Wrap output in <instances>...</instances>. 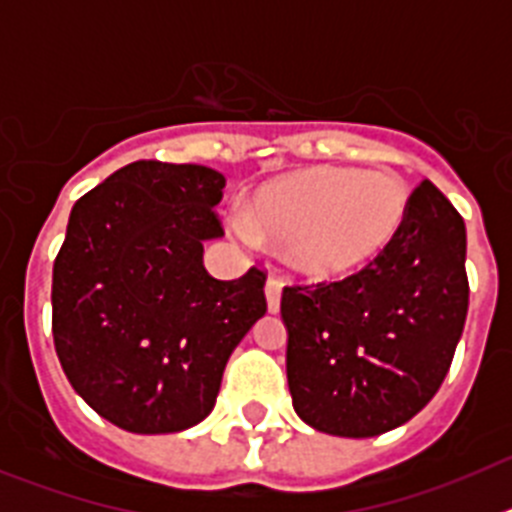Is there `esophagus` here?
Returning a JSON list of instances; mask_svg holds the SVG:
<instances>
[{
    "instance_id": "esophagus-1",
    "label": "esophagus",
    "mask_w": 512,
    "mask_h": 512,
    "mask_svg": "<svg viewBox=\"0 0 512 512\" xmlns=\"http://www.w3.org/2000/svg\"><path fill=\"white\" fill-rule=\"evenodd\" d=\"M266 305H269V312H279V302H282V282L274 277L266 279Z\"/></svg>"
}]
</instances>
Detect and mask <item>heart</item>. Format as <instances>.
Instances as JSON below:
<instances>
[{
  "label": "heart",
  "mask_w": 512,
  "mask_h": 512,
  "mask_svg": "<svg viewBox=\"0 0 512 512\" xmlns=\"http://www.w3.org/2000/svg\"><path fill=\"white\" fill-rule=\"evenodd\" d=\"M410 189L395 171L312 166L261 184L230 228L243 243L287 248L310 282H343L372 269L408 223Z\"/></svg>",
  "instance_id": "b5f03b06"
}]
</instances>
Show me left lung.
<instances>
[{
	"label": "left lung",
	"mask_w": 512,
	"mask_h": 512,
	"mask_svg": "<svg viewBox=\"0 0 512 512\" xmlns=\"http://www.w3.org/2000/svg\"><path fill=\"white\" fill-rule=\"evenodd\" d=\"M467 228L423 182L408 223L372 269L284 287L287 382L310 428L369 438L408 423L449 372L469 307Z\"/></svg>",
	"instance_id": "obj_1"
}]
</instances>
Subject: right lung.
I'll use <instances>...</instances> for the list:
<instances>
[{
    "instance_id": "1",
    "label": "right lung",
    "mask_w": 512,
    "mask_h": 512,
    "mask_svg": "<svg viewBox=\"0 0 512 512\" xmlns=\"http://www.w3.org/2000/svg\"><path fill=\"white\" fill-rule=\"evenodd\" d=\"M225 176L135 161L74 205L53 264V341L76 395L130 433H179L212 413L225 364L266 312L264 271L207 274Z\"/></svg>"
}]
</instances>
